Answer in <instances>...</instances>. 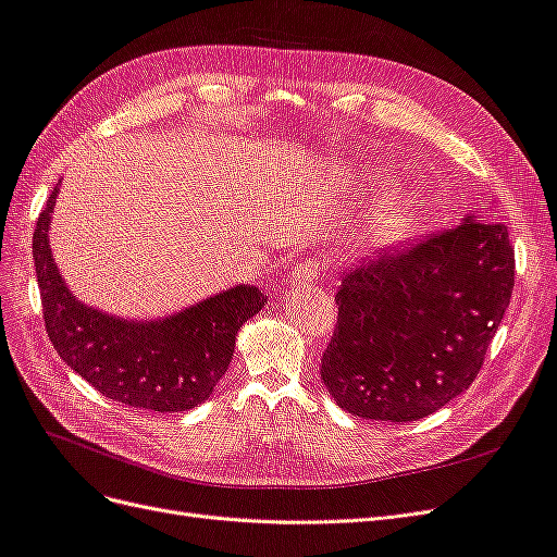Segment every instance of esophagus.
<instances>
[{
	"instance_id": "obj_1",
	"label": "esophagus",
	"mask_w": 557,
	"mask_h": 557,
	"mask_svg": "<svg viewBox=\"0 0 557 557\" xmlns=\"http://www.w3.org/2000/svg\"><path fill=\"white\" fill-rule=\"evenodd\" d=\"M318 274H320V262L313 258H307L293 269V283H311Z\"/></svg>"
}]
</instances>
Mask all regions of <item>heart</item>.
<instances>
[{
    "label": "heart",
    "mask_w": 557,
    "mask_h": 557,
    "mask_svg": "<svg viewBox=\"0 0 557 557\" xmlns=\"http://www.w3.org/2000/svg\"><path fill=\"white\" fill-rule=\"evenodd\" d=\"M411 201L409 199H393L379 205L367 221V230L381 244L395 242L399 234L411 223Z\"/></svg>",
    "instance_id": "obj_1"
}]
</instances>
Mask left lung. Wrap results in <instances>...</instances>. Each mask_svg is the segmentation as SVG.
<instances>
[{
	"mask_svg": "<svg viewBox=\"0 0 557 557\" xmlns=\"http://www.w3.org/2000/svg\"><path fill=\"white\" fill-rule=\"evenodd\" d=\"M502 223L460 225L385 252L344 276L320 379L367 420L411 423L474 383L513 290Z\"/></svg>",
	"mask_w": 557,
	"mask_h": 557,
	"instance_id": "1",
	"label": "left lung"
}]
</instances>
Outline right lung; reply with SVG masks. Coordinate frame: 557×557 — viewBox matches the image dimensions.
<instances>
[{
    "instance_id": "obj_1",
    "label": "right lung",
    "mask_w": 557,
    "mask_h": 557,
    "mask_svg": "<svg viewBox=\"0 0 557 557\" xmlns=\"http://www.w3.org/2000/svg\"><path fill=\"white\" fill-rule=\"evenodd\" d=\"M58 185L32 237L48 339L76 374L113 401L150 411H188L227 372L234 339L267 301L256 285H237L164 320L127 323L90 309L70 293L48 246Z\"/></svg>"
}]
</instances>
